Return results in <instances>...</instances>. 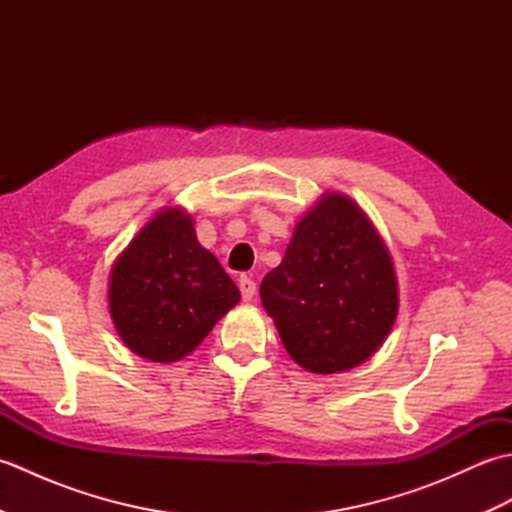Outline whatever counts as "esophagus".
<instances>
[{
  "label": "esophagus",
  "mask_w": 512,
  "mask_h": 512,
  "mask_svg": "<svg viewBox=\"0 0 512 512\" xmlns=\"http://www.w3.org/2000/svg\"><path fill=\"white\" fill-rule=\"evenodd\" d=\"M239 292H242V299L244 301H250L255 297V292H257V284H255V279L253 277H248V275H242L239 277Z\"/></svg>",
  "instance_id": "1"
}]
</instances>
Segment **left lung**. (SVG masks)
I'll return each instance as SVG.
<instances>
[{
	"instance_id": "left-lung-1",
	"label": "left lung",
	"mask_w": 512,
	"mask_h": 512,
	"mask_svg": "<svg viewBox=\"0 0 512 512\" xmlns=\"http://www.w3.org/2000/svg\"><path fill=\"white\" fill-rule=\"evenodd\" d=\"M259 295L292 361L312 374L365 363L398 314L396 270L383 237L341 193H325L301 217Z\"/></svg>"
}]
</instances>
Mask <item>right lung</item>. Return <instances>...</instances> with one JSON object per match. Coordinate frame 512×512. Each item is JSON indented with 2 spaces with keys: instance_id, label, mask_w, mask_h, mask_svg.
Listing matches in <instances>:
<instances>
[{
  "instance_id": "obj_1",
  "label": "right lung",
  "mask_w": 512,
  "mask_h": 512,
  "mask_svg": "<svg viewBox=\"0 0 512 512\" xmlns=\"http://www.w3.org/2000/svg\"><path fill=\"white\" fill-rule=\"evenodd\" d=\"M110 314L123 343L154 363L191 354L239 301L215 255L178 206L156 213L112 266Z\"/></svg>"
}]
</instances>
